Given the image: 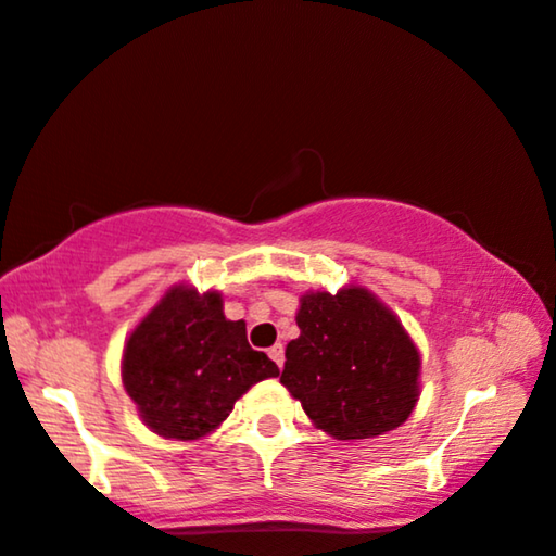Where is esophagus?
Masks as SVG:
<instances>
[{
  "label": "esophagus",
  "mask_w": 556,
  "mask_h": 556,
  "mask_svg": "<svg viewBox=\"0 0 556 556\" xmlns=\"http://www.w3.org/2000/svg\"><path fill=\"white\" fill-rule=\"evenodd\" d=\"M269 357H271V361H275L277 368H281V365H285V345H281V343L271 345L269 348Z\"/></svg>",
  "instance_id": "obj_1"
}]
</instances>
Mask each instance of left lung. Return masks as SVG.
I'll return each instance as SVG.
<instances>
[{"label":"left lung","instance_id":"8db88e82","mask_svg":"<svg viewBox=\"0 0 556 556\" xmlns=\"http://www.w3.org/2000/svg\"><path fill=\"white\" fill-rule=\"evenodd\" d=\"M296 326L279 380L318 429L348 441L407 421L419 400V351L378 296L363 287L306 291Z\"/></svg>","mask_w":556,"mask_h":556}]
</instances>
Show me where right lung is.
Returning <instances> with one entry per match:
<instances>
[{"label":"right lung","mask_w":556,"mask_h":556,"mask_svg":"<svg viewBox=\"0 0 556 556\" xmlns=\"http://www.w3.org/2000/svg\"><path fill=\"white\" fill-rule=\"evenodd\" d=\"M279 368L252 351L244 321H228L218 291L178 285L162 296L122 353V384L139 417L164 439L193 441L228 419L252 384Z\"/></svg>","instance_id":"1"}]
</instances>
